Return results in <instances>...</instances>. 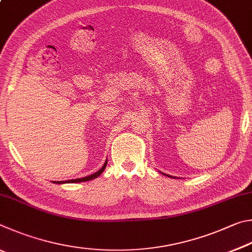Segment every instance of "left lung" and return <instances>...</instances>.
<instances>
[{
	"mask_svg": "<svg viewBox=\"0 0 252 252\" xmlns=\"http://www.w3.org/2000/svg\"><path fill=\"white\" fill-rule=\"evenodd\" d=\"M162 175H165V176H168V177H170V178H176V177H171V176H169V175H166V174H164V173H161Z\"/></svg>",
	"mask_w": 252,
	"mask_h": 252,
	"instance_id": "obj_1",
	"label": "left lung"
}]
</instances>
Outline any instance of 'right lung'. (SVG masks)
Instances as JSON below:
<instances>
[{"label": "right lung", "mask_w": 252, "mask_h": 252, "mask_svg": "<svg viewBox=\"0 0 252 252\" xmlns=\"http://www.w3.org/2000/svg\"><path fill=\"white\" fill-rule=\"evenodd\" d=\"M106 166H107V159H106V161L104 162V165H103V167H101V168L98 170V171H96V173H94V174H92V175H90V176H86V177H83V178H76V179H70V180H63V182H52V183H54V184H73V183H82V182H87V180H92V179H95V178H97L98 177V176H100L101 174H103V171L105 170V168H106Z\"/></svg>", "instance_id": "right-lung-1"}]
</instances>
